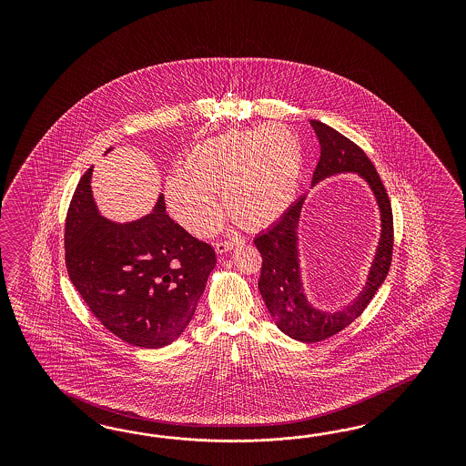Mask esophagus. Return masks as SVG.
Returning <instances> with one entry per match:
<instances>
[{
    "label": "esophagus",
    "instance_id": "34e87169",
    "mask_svg": "<svg viewBox=\"0 0 466 466\" xmlns=\"http://www.w3.org/2000/svg\"><path fill=\"white\" fill-rule=\"evenodd\" d=\"M236 242L238 240H220V242L215 244V251L220 254L227 253V251H230L236 246Z\"/></svg>",
    "mask_w": 466,
    "mask_h": 466
}]
</instances>
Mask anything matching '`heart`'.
Wrapping results in <instances>:
<instances>
[{
    "label": "heart",
    "mask_w": 466,
    "mask_h": 466,
    "mask_svg": "<svg viewBox=\"0 0 466 466\" xmlns=\"http://www.w3.org/2000/svg\"><path fill=\"white\" fill-rule=\"evenodd\" d=\"M304 156L285 127L232 129L193 145L183 174H170L164 195L172 217L197 238L220 224L222 195L228 215L248 228H263L289 210L302 177Z\"/></svg>",
    "instance_id": "heart-1"
}]
</instances>
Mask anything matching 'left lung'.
Returning a JSON list of instances; mask_svg holds the SVG:
<instances>
[{"label":"left lung","instance_id":"left-lung-1","mask_svg":"<svg viewBox=\"0 0 466 466\" xmlns=\"http://www.w3.org/2000/svg\"><path fill=\"white\" fill-rule=\"evenodd\" d=\"M310 127H314L321 145V157L312 174V184L339 172H359L380 203L382 230L378 254L364 290L350 306L339 312L316 309L304 296L297 258V226L304 198L297 199L277 224L254 239V246L263 259L258 287L269 314L285 335L304 343H316L337 335L364 312L390 271L395 240L391 201L366 152L337 129L319 121L312 119Z\"/></svg>","mask_w":466,"mask_h":466}]
</instances>
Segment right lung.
I'll return each instance as SVG.
<instances>
[{"mask_svg": "<svg viewBox=\"0 0 466 466\" xmlns=\"http://www.w3.org/2000/svg\"><path fill=\"white\" fill-rule=\"evenodd\" d=\"M92 167L76 186L65 224V261L88 309L117 339L160 349L189 325L217 263L212 246L156 210L129 224L100 217Z\"/></svg>", "mask_w": 466, "mask_h": 466, "instance_id": "right-lung-1", "label": "right lung"}]
</instances>
